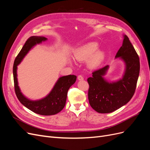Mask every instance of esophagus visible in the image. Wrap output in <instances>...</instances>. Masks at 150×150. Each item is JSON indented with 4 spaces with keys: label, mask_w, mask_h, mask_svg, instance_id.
<instances>
[{
    "label": "esophagus",
    "mask_w": 150,
    "mask_h": 150,
    "mask_svg": "<svg viewBox=\"0 0 150 150\" xmlns=\"http://www.w3.org/2000/svg\"><path fill=\"white\" fill-rule=\"evenodd\" d=\"M78 80H79V81H82V80H83V79H84V78H83V76L79 75V76H78Z\"/></svg>",
    "instance_id": "1"
}]
</instances>
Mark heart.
Segmentation results:
<instances>
[{"mask_svg":"<svg viewBox=\"0 0 150 150\" xmlns=\"http://www.w3.org/2000/svg\"><path fill=\"white\" fill-rule=\"evenodd\" d=\"M98 49L96 42H89L79 47L74 54V59L78 61H88V65L91 69L96 68L101 64L104 58V52Z\"/></svg>","mask_w":150,"mask_h":150,"instance_id":"1","label":"heart"}]
</instances>
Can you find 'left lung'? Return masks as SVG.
I'll return each instance as SVG.
<instances>
[{
  "label": "left lung",
  "instance_id": "8db88e82",
  "mask_svg": "<svg viewBox=\"0 0 150 150\" xmlns=\"http://www.w3.org/2000/svg\"><path fill=\"white\" fill-rule=\"evenodd\" d=\"M115 58L121 59L125 64L121 79L110 82L104 78L109 69L108 65L94 71L92 77L88 79L89 104L99 113H110L125 105L132 98L137 87L140 69L139 59L126 35H123L122 46Z\"/></svg>",
  "mask_w": 150,
  "mask_h": 150
}]
</instances>
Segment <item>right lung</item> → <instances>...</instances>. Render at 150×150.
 Segmentation results:
<instances>
[{"label": "right lung", "mask_w": 150, "mask_h": 150, "mask_svg": "<svg viewBox=\"0 0 150 150\" xmlns=\"http://www.w3.org/2000/svg\"><path fill=\"white\" fill-rule=\"evenodd\" d=\"M47 39L42 36H31L25 42L24 46L18 54L13 66V76L16 96L24 106L38 115L44 116L54 115L59 112L65 106L67 91L74 84L77 77L74 75L62 76L58 79L53 88L46 97L39 100H30L22 93L18 85L17 69L26 54L36 44H39Z\"/></svg>", "instance_id": "add662e5"}]
</instances>
